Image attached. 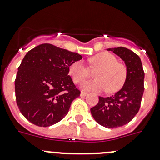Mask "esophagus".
Returning <instances> with one entry per match:
<instances>
[{
	"label": "esophagus",
	"instance_id": "esophagus-1",
	"mask_svg": "<svg viewBox=\"0 0 160 160\" xmlns=\"http://www.w3.org/2000/svg\"><path fill=\"white\" fill-rule=\"evenodd\" d=\"M87 92H84V91H81V94H80V95H81V97H85V96L87 95Z\"/></svg>",
	"mask_w": 160,
	"mask_h": 160
}]
</instances>
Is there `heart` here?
<instances>
[{
	"mask_svg": "<svg viewBox=\"0 0 160 160\" xmlns=\"http://www.w3.org/2000/svg\"><path fill=\"white\" fill-rule=\"evenodd\" d=\"M90 62L99 69L95 73L96 79L87 80L82 84L83 90L91 91L107 90L109 92H114L122 87L127 76V69L123 64L117 62V58L112 53L108 52L98 53L90 58ZM68 72L75 83L83 82L88 75V69L82 60L72 62L68 68Z\"/></svg>",
	"mask_w": 160,
	"mask_h": 160,
	"instance_id": "heart-1",
	"label": "heart"
}]
</instances>
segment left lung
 <instances>
[{"label":"left lung","instance_id":"1","mask_svg":"<svg viewBox=\"0 0 160 160\" xmlns=\"http://www.w3.org/2000/svg\"><path fill=\"white\" fill-rule=\"evenodd\" d=\"M107 50L124 61L127 67L125 82L114 95L98 97V102L90 109V112L98 124L116 128L131 122L139 110L144 91V71L140 58L131 49L118 47Z\"/></svg>","mask_w":160,"mask_h":160}]
</instances>
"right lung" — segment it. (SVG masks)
Returning a JSON list of instances; mask_svg holds the SVG:
<instances>
[{
	"label": "right lung",
	"instance_id": "1",
	"mask_svg": "<svg viewBox=\"0 0 160 160\" xmlns=\"http://www.w3.org/2000/svg\"><path fill=\"white\" fill-rule=\"evenodd\" d=\"M82 58L78 53L48 43L25 54L15 79V94L18 108L26 119L46 128L66 116L72 101L80 95L68 68Z\"/></svg>",
	"mask_w": 160,
	"mask_h": 160
}]
</instances>
